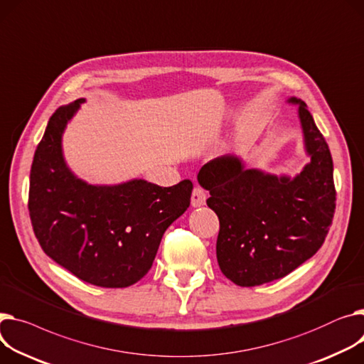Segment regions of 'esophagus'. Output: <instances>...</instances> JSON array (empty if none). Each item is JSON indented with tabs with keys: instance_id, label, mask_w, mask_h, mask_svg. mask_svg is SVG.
<instances>
[{
	"instance_id": "esophagus-1",
	"label": "esophagus",
	"mask_w": 364,
	"mask_h": 364,
	"mask_svg": "<svg viewBox=\"0 0 364 364\" xmlns=\"http://www.w3.org/2000/svg\"><path fill=\"white\" fill-rule=\"evenodd\" d=\"M206 203V191L202 187H195L191 193V206L200 208Z\"/></svg>"
}]
</instances>
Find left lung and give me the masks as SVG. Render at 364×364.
<instances>
[{"mask_svg":"<svg viewBox=\"0 0 364 364\" xmlns=\"http://www.w3.org/2000/svg\"><path fill=\"white\" fill-rule=\"evenodd\" d=\"M299 105L304 151L310 162L296 177L246 168L237 155L205 164L199 184L220 218L216 259L240 287H255L293 272L323 245L335 210L333 164L325 137L307 105Z\"/></svg>","mask_w":364,"mask_h":364,"instance_id":"1","label":"left lung"}]
</instances>
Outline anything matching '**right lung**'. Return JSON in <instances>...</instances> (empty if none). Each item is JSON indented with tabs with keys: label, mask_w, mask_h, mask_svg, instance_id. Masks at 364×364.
I'll use <instances>...</instances> for the list:
<instances>
[{
	"label": "right lung",
	"mask_w": 364,
	"mask_h": 364,
	"mask_svg": "<svg viewBox=\"0 0 364 364\" xmlns=\"http://www.w3.org/2000/svg\"><path fill=\"white\" fill-rule=\"evenodd\" d=\"M85 98L48 121L31 169L29 213L42 250L79 279L124 288L148 274L166 228L190 206L193 183L143 178L90 184L68 168L63 134Z\"/></svg>",
	"instance_id": "right-lung-1"
}]
</instances>
